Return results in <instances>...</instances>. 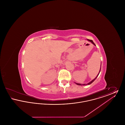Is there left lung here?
I'll use <instances>...</instances> for the list:
<instances>
[{"label":"left lung","mask_w":125,"mask_h":125,"mask_svg":"<svg viewBox=\"0 0 125 125\" xmlns=\"http://www.w3.org/2000/svg\"><path fill=\"white\" fill-rule=\"evenodd\" d=\"M87 40L88 41H89V42H91L92 44H93L95 46V44L94 43V42H93V41L92 40H89V39H87ZM101 67H100V70H99V73H98V74L97 75V76H96V77L95 78V79H94L93 80H92L91 82H90L89 83H87V84H80V83H76L77 85H83V86H84V85H89V84H91V83H92L95 80V79H96V78L97 77V76H98V75H99V73H100V71H101Z\"/></svg>","instance_id":"1"}]
</instances>
